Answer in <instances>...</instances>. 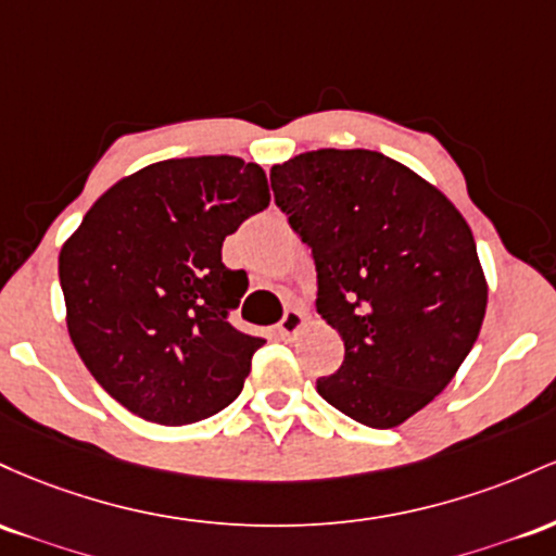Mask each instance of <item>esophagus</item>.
Wrapping results in <instances>:
<instances>
[{"mask_svg":"<svg viewBox=\"0 0 556 556\" xmlns=\"http://www.w3.org/2000/svg\"><path fill=\"white\" fill-rule=\"evenodd\" d=\"M302 326H304V312L296 307H289L283 312V317H280L278 333L283 336V339H291V336H294Z\"/></svg>","mask_w":556,"mask_h":556,"instance_id":"34e87169","label":"esophagus"}]
</instances>
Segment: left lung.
Here are the masks:
<instances>
[{
    "label": "left lung",
    "mask_w": 556,
    "mask_h": 556,
    "mask_svg": "<svg viewBox=\"0 0 556 556\" xmlns=\"http://www.w3.org/2000/svg\"><path fill=\"white\" fill-rule=\"evenodd\" d=\"M289 226L312 249L317 312L344 362L317 394L367 428H396L446 389L485 315L472 230L439 189L370 149L273 165Z\"/></svg>",
    "instance_id": "obj_1"
}]
</instances>
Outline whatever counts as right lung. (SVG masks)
<instances>
[{"label": "right lung", "mask_w": 556, "mask_h": 556, "mask_svg": "<svg viewBox=\"0 0 556 556\" xmlns=\"http://www.w3.org/2000/svg\"><path fill=\"white\" fill-rule=\"evenodd\" d=\"M267 204L254 162L165 160L117 180L65 241L67 333L128 413L189 426L241 394L265 341L228 323L249 280L223 265V241Z\"/></svg>", "instance_id": "add662e5"}]
</instances>
